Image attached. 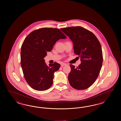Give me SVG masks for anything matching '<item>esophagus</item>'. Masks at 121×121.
<instances>
[{
	"label": "esophagus",
	"instance_id": "1",
	"mask_svg": "<svg viewBox=\"0 0 121 121\" xmlns=\"http://www.w3.org/2000/svg\"><path fill=\"white\" fill-rule=\"evenodd\" d=\"M61 65V66H62V67H63V66H66L67 64H66V63H62Z\"/></svg>",
	"mask_w": 121,
	"mask_h": 121
}]
</instances>
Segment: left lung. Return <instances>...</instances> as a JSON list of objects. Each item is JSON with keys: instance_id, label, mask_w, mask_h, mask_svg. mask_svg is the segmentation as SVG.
Masks as SVG:
<instances>
[{"instance_id": "8db88e82", "label": "left lung", "mask_w": 121, "mask_h": 121, "mask_svg": "<svg viewBox=\"0 0 121 121\" xmlns=\"http://www.w3.org/2000/svg\"><path fill=\"white\" fill-rule=\"evenodd\" d=\"M60 30L73 42L74 52L79 56L81 61L77 67L70 64L69 82L75 89L85 90L95 82L101 69L103 55L101 44L93 33L82 26Z\"/></svg>"}]
</instances>
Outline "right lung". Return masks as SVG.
Instances as JSON below:
<instances>
[{
	"instance_id": "obj_1",
	"label": "right lung",
	"mask_w": 121,
	"mask_h": 121,
	"mask_svg": "<svg viewBox=\"0 0 121 121\" xmlns=\"http://www.w3.org/2000/svg\"><path fill=\"white\" fill-rule=\"evenodd\" d=\"M66 38L59 29L50 27L35 30L25 38L21 49V65L25 80L33 89L44 91L51 87L54 72L60 65L55 62L47 66L43 58L56 41Z\"/></svg>"
}]
</instances>
